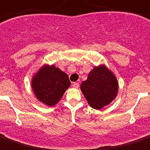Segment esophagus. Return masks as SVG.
Instances as JSON below:
<instances>
[{
    "label": "esophagus",
    "instance_id": "obj_1",
    "mask_svg": "<svg viewBox=\"0 0 150 150\" xmlns=\"http://www.w3.org/2000/svg\"><path fill=\"white\" fill-rule=\"evenodd\" d=\"M72 86L74 88H78L79 87V84L78 83V82H73Z\"/></svg>",
    "mask_w": 150,
    "mask_h": 150
}]
</instances>
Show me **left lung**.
Wrapping results in <instances>:
<instances>
[{"mask_svg":"<svg viewBox=\"0 0 150 150\" xmlns=\"http://www.w3.org/2000/svg\"><path fill=\"white\" fill-rule=\"evenodd\" d=\"M81 91L88 103L95 109L110 104L117 96L119 83L113 73L105 65L95 67L81 84Z\"/></svg>","mask_w":150,"mask_h":150,"instance_id":"left-lung-1","label":"left lung"}]
</instances>
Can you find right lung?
Segmentation results:
<instances>
[{
    "mask_svg": "<svg viewBox=\"0 0 150 150\" xmlns=\"http://www.w3.org/2000/svg\"><path fill=\"white\" fill-rule=\"evenodd\" d=\"M71 82L69 76L54 65H44L34 75L31 81L36 98L47 106L59 102Z\"/></svg>",
    "mask_w": 150,
    "mask_h": 150,
    "instance_id": "right-lung-1",
    "label": "right lung"
}]
</instances>
